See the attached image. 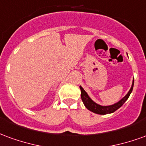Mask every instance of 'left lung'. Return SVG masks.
I'll use <instances>...</instances> for the list:
<instances>
[{"mask_svg": "<svg viewBox=\"0 0 146 146\" xmlns=\"http://www.w3.org/2000/svg\"><path fill=\"white\" fill-rule=\"evenodd\" d=\"M133 86H134V80H133L131 86V89H130L127 94L118 102H117L115 104H111V105H108V106H102L100 104H98L97 103H96L95 101L92 100V99L90 98V96L88 95V93L84 90V89L82 86H79V88L81 89L82 100L85 107L87 109L90 110V111H92V112L95 113H97V114H107V113H113L114 111H116L117 110L119 109L126 102V100L129 97L130 94L132 92Z\"/></svg>", "mask_w": 146, "mask_h": 146, "instance_id": "1", "label": "left lung"}]
</instances>
